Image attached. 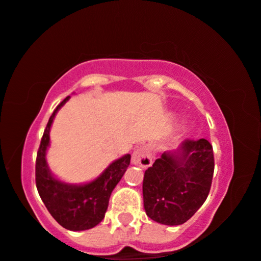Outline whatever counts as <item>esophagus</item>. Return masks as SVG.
Segmentation results:
<instances>
[{"mask_svg":"<svg viewBox=\"0 0 261 261\" xmlns=\"http://www.w3.org/2000/svg\"><path fill=\"white\" fill-rule=\"evenodd\" d=\"M151 154L147 147H140L134 151L133 154V164L138 165L142 169H147L151 166Z\"/></svg>","mask_w":261,"mask_h":261,"instance_id":"esophagus-1","label":"esophagus"}]
</instances>
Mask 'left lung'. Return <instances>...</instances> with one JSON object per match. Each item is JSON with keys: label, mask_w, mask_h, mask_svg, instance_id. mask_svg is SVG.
Segmentation results:
<instances>
[{"label": "left lung", "mask_w": 261, "mask_h": 261, "mask_svg": "<svg viewBox=\"0 0 261 261\" xmlns=\"http://www.w3.org/2000/svg\"><path fill=\"white\" fill-rule=\"evenodd\" d=\"M213 172V148L204 138H187L179 149L165 151L144 173L147 216L165 225L186 223L208 196Z\"/></svg>", "instance_id": "obj_1"}]
</instances>
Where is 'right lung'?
Returning a JSON list of instances; mask_svg holds the SVG:
<instances>
[{"label": "right lung", "mask_w": 261, "mask_h": 261, "mask_svg": "<svg viewBox=\"0 0 261 261\" xmlns=\"http://www.w3.org/2000/svg\"><path fill=\"white\" fill-rule=\"evenodd\" d=\"M68 98L55 108L43 133L36 159V187L53 218L65 229L81 231L96 226L105 218L112 191L130 165L131 155L115 160L97 179L84 186H70L53 177L45 161L49 131L55 114Z\"/></svg>", "instance_id": "obj_1"}]
</instances>
